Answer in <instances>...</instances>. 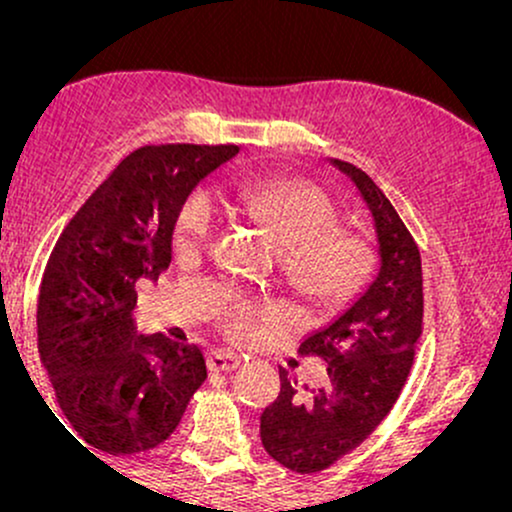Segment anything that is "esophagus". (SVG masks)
<instances>
[{
    "label": "esophagus",
    "instance_id": "1",
    "mask_svg": "<svg viewBox=\"0 0 512 512\" xmlns=\"http://www.w3.org/2000/svg\"><path fill=\"white\" fill-rule=\"evenodd\" d=\"M211 370H233L240 363V356L228 349H214L207 358Z\"/></svg>",
    "mask_w": 512,
    "mask_h": 512
}]
</instances>
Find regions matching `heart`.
I'll return each mask as SVG.
<instances>
[{"instance_id": "heart-1", "label": "heart", "mask_w": 512, "mask_h": 512, "mask_svg": "<svg viewBox=\"0 0 512 512\" xmlns=\"http://www.w3.org/2000/svg\"><path fill=\"white\" fill-rule=\"evenodd\" d=\"M240 202L272 233L291 281L320 301H342L366 281L373 248L358 233H339L332 199L310 182H255L240 187ZM219 207L199 187L182 202L175 221L180 248H199L211 238Z\"/></svg>"}]
</instances>
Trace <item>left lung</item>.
Returning a JSON list of instances; mask_svg holds the SVG:
<instances>
[{
  "label": "left lung",
  "mask_w": 512,
  "mask_h": 512,
  "mask_svg": "<svg viewBox=\"0 0 512 512\" xmlns=\"http://www.w3.org/2000/svg\"><path fill=\"white\" fill-rule=\"evenodd\" d=\"M327 163L366 204L378 260L342 313L303 339L301 354L327 361V385L301 390L281 368L279 395L260 416L264 450L298 474L327 469L385 419L409 375L424 317L419 248L390 199L361 168L339 158Z\"/></svg>",
  "instance_id": "8db88e82"
}]
</instances>
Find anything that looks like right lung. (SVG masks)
<instances>
[{
  "instance_id": "1",
  "label": "right lung",
  "mask_w": 512,
  "mask_h": 512,
  "mask_svg": "<svg viewBox=\"0 0 512 512\" xmlns=\"http://www.w3.org/2000/svg\"><path fill=\"white\" fill-rule=\"evenodd\" d=\"M238 146H142L64 226L38 293V351L57 402L96 450L156 448L207 378L195 344L137 330L139 279L173 260L178 211Z\"/></svg>"
}]
</instances>
